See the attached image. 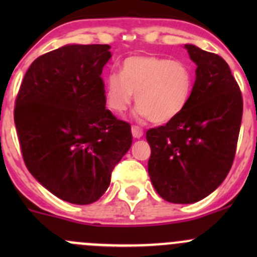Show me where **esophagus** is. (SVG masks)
Listing matches in <instances>:
<instances>
[{"instance_id":"obj_1","label":"esophagus","mask_w":257,"mask_h":257,"mask_svg":"<svg viewBox=\"0 0 257 257\" xmlns=\"http://www.w3.org/2000/svg\"><path fill=\"white\" fill-rule=\"evenodd\" d=\"M132 134H133V137L136 139L142 138V137H143V129L139 128V126L133 125L132 126Z\"/></svg>"}]
</instances>
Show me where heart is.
<instances>
[{"instance_id": "1", "label": "heart", "mask_w": 257, "mask_h": 257, "mask_svg": "<svg viewBox=\"0 0 257 257\" xmlns=\"http://www.w3.org/2000/svg\"><path fill=\"white\" fill-rule=\"evenodd\" d=\"M191 89L193 74L183 62L155 56H132L121 63L120 76H107L104 100L108 109L120 114L131 105L136 94L137 114L163 124L185 109Z\"/></svg>"}]
</instances>
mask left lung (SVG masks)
<instances>
[{
	"instance_id": "obj_1",
	"label": "left lung",
	"mask_w": 257,
	"mask_h": 257,
	"mask_svg": "<svg viewBox=\"0 0 257 257\" xmlns=\"http://www.w3.org/2000/svg\"><path fill=\"white\" fill-rule=\"evenodd\" d=\"M196 64L190 99L175 119L147 132L148 173L157 193L174 204L203 200L234 162L242 97L230 67L215 53L185 45Z\"/></svg>"
}]
</instances>
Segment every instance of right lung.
Here are the masks:
<instances>
[{
	"mask_svg": "<svg viewBox=\"0 0 257 257\" xmlns=\"http://www.w3.org/2000/svg\"><path fill=\"white\" fill-rule=\"evenodd\" d=\"M108 45H66L27 69L15 108L26 167L57 198L77 205L107 191L132 147L131 125L105 109Z\"/></svg>",
	"mask_w": 257,
	"mask_h": 257,
	"instance_id": "1",
	"label": "right lung"
}]
</instances>
